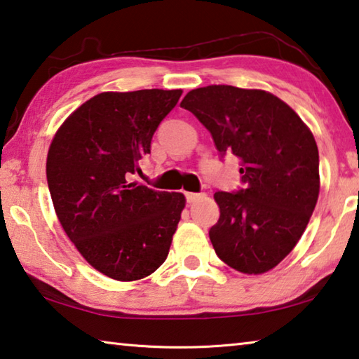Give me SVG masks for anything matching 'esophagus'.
I'll return each instance as SVG.
<instances>
[{
	"instance_id": "esophagus-1",
	"label": "esophagus",
	"mask_w": 359,
	"mask_h": 359,
	"mask_svg": "<svg viewBox=\"0 0 359 359\" xmlns=\"http://www.w3.org/2000/svg\"><path fill=\"white\" fill-rule=\"evenodd\" d=\"M203 196L205 194H196V192H186V200L189 203H194V202H197V200H200V198H203Z\"/></svg>"
}]
</instances>
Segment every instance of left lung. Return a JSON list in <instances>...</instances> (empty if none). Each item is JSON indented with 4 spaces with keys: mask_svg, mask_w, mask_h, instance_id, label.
Here are the masks:
<instances>
[{
    "mask_svg": "<svg viewBox=\"0 0 359 359\" xmlns=\"http://www.w3.org/2000/svg\"><path fill=\"white\" fill-rule=\"evenodd\" d=\"M181 107L194 113L221 157L240 159L235 192L215 194L221 210L210 229L216 254L244 274L273 269L297 246L320 191L318 148L309 128L274 94L210 85L189 91Z\"/></svg>",
    "mask_w": 359,
    "mask_h": 359,
    "instance_id": "obj_1",
    "label": "left lung"
}]
</instances>
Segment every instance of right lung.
<instances>
[{
  "label": "right lung",
  "instance_id": "1",
  "mask_svg": "<svg viewBox=\"0 0 359 359\" xmlns=\"http://www.w3.org/2000/svg\"><path fill=\"white\" fill-rule=\"evenodd\" d=\"M181 90L100 93L56 132L47 183L56 216L90 265L115 280H138L168 255L186 198L134 183L157 126Z\"/></svg>",
  "mask_w": 359,
  "mask_h": 359
}]
</instances>
